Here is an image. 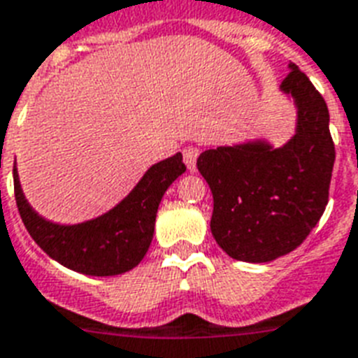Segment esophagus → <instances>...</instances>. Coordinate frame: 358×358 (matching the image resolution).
Returning a JSON list of instances; mask_svg holds the SVG:
<instances>
[{"instance_id":"34e87169","label":"esophagus","mask_w":358,"mask_h":358,"mask_svg":"<svg viewBox=\"0 0 358 358\" xmlns=\"http://www.w3.org/2000/svg\"><path fill=\"white\" fill-rule=\"evenodd\" d=\"M182 154H184V163L187 165V169H189V171H195L196 157H199V148L193 145H187L184 150H182Z\"/></svg>"}]
</instances>
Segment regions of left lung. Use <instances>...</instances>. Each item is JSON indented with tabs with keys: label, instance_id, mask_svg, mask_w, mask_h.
I'll list each match as a JSON object with an SVG mask.
<instances>
[{
	"label": "left lung",
	"instance_id": "left-lung-1",
	"mask_svg": "<svg viewBox=\"0 0 358 358\" xmlns=\"http://www.w3.org/2000/svg\"><path fill=\"white\" fill-rule=\"evenodd\" d=\"M280 89L297 103V131L282 148L219 146L196 159L213 195V238L241 262L260 264L297 249L329 202L336 152L327 103L294 63Z\"/></svg>",
	"mask_w": 358,
	"mask_h": 358
}]
</instances>
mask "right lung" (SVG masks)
<instances>
[{"label": "right lung", "mask_w": 358, "mask_h": 358, "mask_svg": "<svg viewBox=\"0 0 358 358\" xmlns=\"http://www.w3.org/2000/svg\"><path fill=\"white\" fill-rule=\"evenodd\" d=\"M185 173L182 154L152 165L134 191L100 217L72 227L53 224L36 215L20 189L14 174V199L29 236L53 260L83 275L111 277L129 271L150 247L162 196Z\"/></svg>", "instance_id": "1"}]
</instances>
